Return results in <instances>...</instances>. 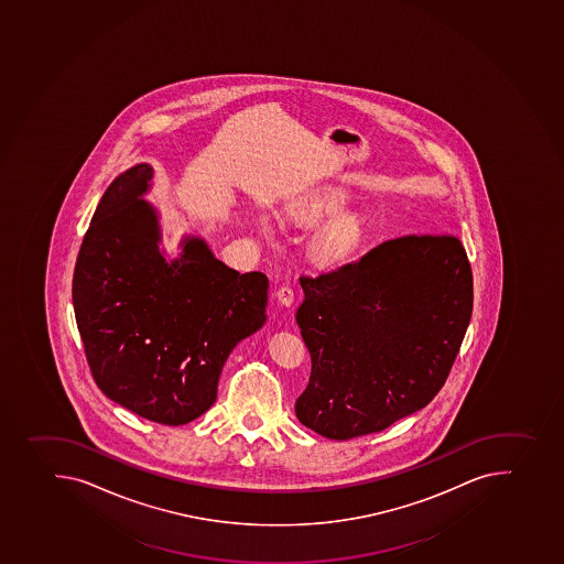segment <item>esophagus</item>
I'll return each mask as SVG.
<instances>
[{
    "instance_id": "1",
    "label": "esophagus",
    "mask_w": 564,
    "mask_h": 564,
    "mask_svg": "<svg viewBox=\"0 0 564 564\" xmlns=\"http://www.w3.org/2000/svg\"><path fill=\"white\" fill-rule=\"evenodd\" d=\"M276 299H279L280 304L293 305V302H295V290L293 288H290V285H282L279 291H276Z\"/></svg>"
}]
</instances>
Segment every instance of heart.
Here are the masks:
<instances>
[{
    "instance_id": "b5f03b06",
    "label": "heart",
    "mask_w": 564,
    "mask_h": 564,
    "mask_svg": "<svg viewBox=\"0 0 564 564\" xmlns=\"http://www.w3.org/2000/svg\"><path fill=\"white\" fill-rule=\"evenodd\" d=\"M349 203V195L344 189L329 188L311 193L291 208L290 215L302 226H316L325 218L336 215L316 229L307 246V253L316 264L336 265L349 259L364 239V223L358 215L339 212ZM260 229L271 234L273 224L268 218L260 220Z\"/></svg>"
}]
</instances>
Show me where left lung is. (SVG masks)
Here are the masks:
<instances>
[{
	"label": "left lung",
	"instance_id": "1",
	"mask_svg": "<svg viewBox=\"0 0 564 564\" xmlns=\"http://www.w3.org/2000/svg\"><path fill=\"white\" fill-rule=\"evenodd\" d=\"M311 378L300 423L346 442L386 431L442 391L473 316V268L454 235H403L300 276Z\"/></svg>",
	"mask_w": 564,
	"mask_h": 564
}]
</instances>
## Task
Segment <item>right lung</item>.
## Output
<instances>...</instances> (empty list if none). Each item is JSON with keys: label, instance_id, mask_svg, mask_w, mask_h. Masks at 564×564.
<instances>
[{"label": "right lung", "instance_id": "add662e5", "mask_svg": "<svg viewBox=\"0 0 564 564\" xmlns=\"http://www.w3.org/2000/svg\"><path fill=\"white\" fill-rule=\"evenodd\" d=\"M152 175L138 164L108 186L77 254L72 302L97 387L175 426L214 405L229 352L264 325L269 280L228 268L203 239L164 259L158 215L141 198Z\"/></svg>", "mask_w": 564, "mask_h": 564}]
</instances>
